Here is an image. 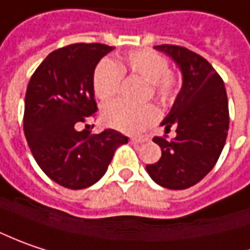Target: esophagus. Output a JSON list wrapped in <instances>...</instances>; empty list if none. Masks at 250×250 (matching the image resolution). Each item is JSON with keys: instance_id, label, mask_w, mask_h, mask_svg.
<instances>
[{"instance_id": "obj_1", "label": "esophagus", "mask_w": 250, "mask_h": 250, "mask_svg": "<svg viewBox=\"0 0 250 250\" xmlns=\"http://www.w3.org/2000/svg\"><path fill=\"white\" fill-rule=\"evenodd\" d=\"M144 141V138H139V136H133V138H131L132 144H142Z\"/></svg>"}]
</instances>
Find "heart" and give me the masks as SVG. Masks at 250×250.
<instances>
[{"label": "heart", "instance_id": "obj_1", "mask_svg": "<svg viewBox=\"0 0 250 250\" xmlns=\"http://www.w3.org/2000/svg\"><path fill=\"white\" fill-rule=\"evenodd\" d=\"M126 73L149 83L150 91L162 104H170L179 93L180 80L168 70L167 57L150 49H142L128 53L119 62L105 59L97 64L93 74L95 97L103 103L111 101L118 94L122 76ZM101 118L106 126L126 133H136L155 124L159 112L152 104L132 106L117 101L103 108Z\"/></svg>", "mask_w": 250, "mask_h": 250}]
</instances>
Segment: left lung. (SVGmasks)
I'll use <instances>...</instances> for the list:
<instances>
[{
    "mask_svg": "<svg viewBox=\"0 0 250 250\" xmlns=\"http://www.w3.org/2000/svg\"><path fill=\"white\" fill-rule=\"evenodd\" d=\"M179 66L183 74L181 90L162 126L173 139L155 136L162 157L146 170L152 180L170 190H184L215 166L224 149L229 128L228 98L222 79L206 59L176 44L155 46Z\"/></svg>",
    "mask_w": 250,
    "mask_h": 250,
    "instance_id": "obj_1",
    "label": "left lung"
}]
</instances>
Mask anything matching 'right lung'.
Segmentation results:
<instances>
[{
	"instance_id": "right-lung-1",
	"label": "right lung",
	"mask_w": 250,
	"mask_h": 250,
	"mask_svg": "<svg viewBox=\"0 0 250 250\" xmlns=\"http://www.w3.org/2000/svg\"><path fill=\"white\" fill-rule=\"evenodd\" d=\"M115 47L74 43L52 52L32 74L25 95L23 132L43 173L57 184L82 190L105 174L128 138L121 132H79L76 125L97 112L93 74Z\"/></svg>"
}]
</instances>
